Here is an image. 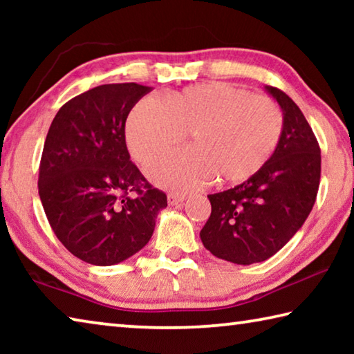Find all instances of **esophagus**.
Returning <instances> with one entry per match:
<instances>
[{"instance_id":"esophagus-1","label":"esophagus","mask_w":354,"mask_h":354,"mask_svg":"<svg viewBox=\"0 0 354 354\" xmlns=\"http://www.w3.org/2000/svg\"><path fill=\"white\" fill-rule=\"evenodd\" d=\"M184 200H185L184 194H175V192H170V194L167 195V201H169V205L171 206L179 205V203H183Z\"/></svg>"}]
</instances>
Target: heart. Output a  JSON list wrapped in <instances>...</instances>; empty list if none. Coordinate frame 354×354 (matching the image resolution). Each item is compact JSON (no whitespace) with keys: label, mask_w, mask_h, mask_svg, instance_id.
Segmentation results:
<instances>
[{"label":"heart","mask_w":354,"mask_h":354,"mask_svg":"<svg viewBox=\"0 0 354 354\" xmlns=\"http://www.w3.org/2000/svg\"><path fill=\"white\" fill-rule=\"evenodd\" d=\"M283 128V112L272 98L209 82L167 93L162 106L139 101L127 118L124 139L131 156L148 165L190 134V149L148 167L156 184L183 192L248 181L277 151Z\"/></svg>","instance_id":"heart-1"}]
</instances>
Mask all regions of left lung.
Instances as JSON below:
<instances>
[{"instance_id":"obj_1","label":"left lung","mask_w":354,"mask_h":354,"mask_svg":"<svg viewBox=\"0 0 354 354\" xmlns=\"http://www.w3.org/2000/svg\"><path fill=\"white\" fill-rule=\"evenodd\" d=\"M266 91L283 111L284 128L270 160L248 181L207 195L212 211L200 232L214 256L250 266L272 257L313 211L320 185V147L299 107L277 87Z\"/></svg>"}]
</instances>
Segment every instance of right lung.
I'll return each instance as SVG.
<instances>
[{
  "mask_svg": "<svg viewBox=\"0 0 354 354\" xmlns=\"http://www.w3.org/2000/svg\"><path fill=\"white\" fill-rule=\"evenodd\" d=\"M151 87L103 84L67 101L48 131L39 169L46 218L71 254L113 266L153 236L167 195L129 160L128 113Z\"/></svg>",
  "mask_w": 354,
  "mask_h": 354,
  "instance_id": "obj_1",
  "label": "right lung"
}]
</instances>
